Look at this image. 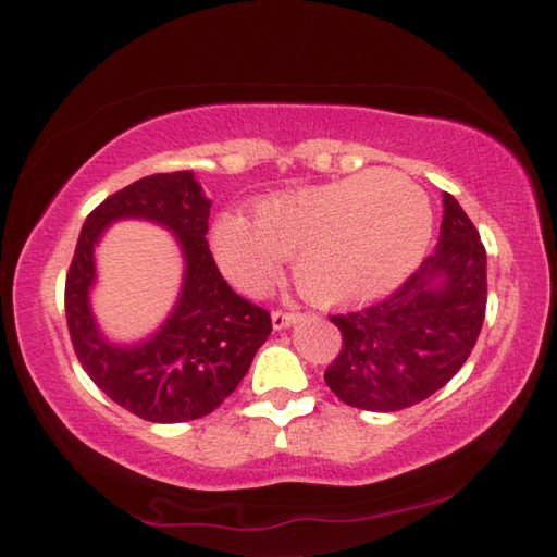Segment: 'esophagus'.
I'll use <instances>...</instances> for the list:
<instances>
[{
  "label": "esophagus",
  "mask_w": 557,
  "mask_h": 557,
  "mask_svg": "<svg viewBox=\"0 0 557 557\" xmlns=\"http://www.w3.org/2000/svg\"><path fill=\"white\" fill-rule=\"evenodd\" d=\"M297 320H299V317L293 314V312H282V310L272 312V326H275L277 332L280 330H287V326H293Z\"/></svg>",
  "instance_id": "1"
}]
</instances>
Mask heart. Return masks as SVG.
I'll return each mask as SVG.
<instances>
[{"instance_id":"1","label":"heart","mask_w":557,"mask_h":557,"mask_svg":"<svg viewBox=\"0 0 557 557\" xmlns=\"http://www.w3.org/2000/svg\"><path fill=\"white\" fill-rule=\"evenodd\" d=\"M431 208L417 183L396 171L285 190L255 202V220L237 210L215 218L210 250L223 275L245 293H262L295 258V285L310 302L344 307L389 293L421 262Z\"/></svg>"}]
</instances>
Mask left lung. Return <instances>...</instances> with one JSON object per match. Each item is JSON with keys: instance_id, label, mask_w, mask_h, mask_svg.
<instances>
[{"instance_id": "1", "label": "left lung", "mask_w": 557, "mask_h": 557, "mask_svg": "<svg viewBox=\"0 0 557 557\" xmlns=\"http://www.w3.org/2000/svg\"><path fill=\"white\" fill-rule=\"evenodd\" d=\"M485 250L454 196L444 193L436 250L384 302L337 314L342 351L324 382L344 404L401 411L429 399L469 359L485 317Z\"/></svg>"}]
</instances>
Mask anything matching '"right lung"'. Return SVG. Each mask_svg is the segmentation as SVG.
Returning <instances> with one entry per match:
<instances>
[{
  "label": "right lung",
  "mask_w": 557,
  "mask_h": 557,
  "mask_svg": "<svg viewBox=\"0 0 557 557\" xmlns=\"http://www.w3.org/2000/svg\"><path fill=\"white\" fill-rule=\"evenodd\" d=\"M213 200L193 171L146 175L86 218L66 275V322L84 372L123 409L153 423H181L218 409L243 382L268 334L270 314L235 295L206 240ZM144 219L174 235L184 258L182 293L162 326L113 343L95 322V247L108 225Z\"/></svg>",
  "instance_id": "right-lung-1"
}]
</instances>
